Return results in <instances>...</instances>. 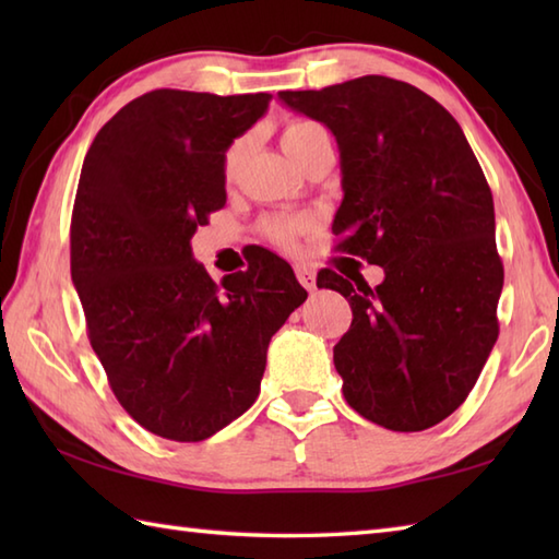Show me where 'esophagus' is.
Here are the masks:
<instances>
[{"label":"esophagus","instance_id":"esophagus-1","mask_svg":"<svg viewBox=\"0 0 559 559\" xmlns=\"http://www.w3.org/2000/svg\"><path fill=\"white\" fill-rule=\"evenodd\" d=\"M295 276L302 283V288L310 293L317 288V271L310 264H295Z\"/></svg>","mask_w":559,"mask_h":559}]
</instances>
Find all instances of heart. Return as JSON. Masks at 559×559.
I'll use <instances>...</instances> for the list:
<instances>
[{
	"label": "heart",
	"instance_id": "heart-1",
	"mask_svg": "<svg viewBox=\"0 0 559 559\" xmlns=\"http://www.w3.org/2000/svg\"><path fill=\"white\" fill-rule=\"evenodd\" d=\"M317 132H322V127L314 124V122H307V120H293L286 127H283L281 132V146L283 151L288 153L290 160L295 163L298 156L302 153V148L307 146V141H310ZM245 158V141H235V144L225 151L223 156V180L225 182H233L237 173H240V165ZM305 230V221L302 218H293V216H278V218H271L264 225V235L273 245L278 247H286L290 249L295 242H298L300 233Z\"/></svg>",
	"mask_w": 559,
	"mask_h": 559
}]
</instances>
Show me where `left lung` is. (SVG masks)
<instances>
[{
    "label": "left lung",
    "instance_id": "obj_1",
    "mask_svg": "<svg viewBox=\"0 0 559 559\" xmlns=\"http://www.w3.org/2000/svg\"><path fill=\"white\" fill-rule=\"evenodd\" d=\"M278 100L336 136L331 230L341 252L384 269L377 288L317 276L353 310L334 346L343 396L386 430H427L466 401L500 334L504 269L480 163L454 117L406 81L372 74Z\"/></svg>",
    "mask_w": 559,
    "mask_h": 559
}]
</instances>
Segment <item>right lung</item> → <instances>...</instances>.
Here are the masks:
<instances>
[{
  "label": "right lung",
  "instance_id": "right-lung-1",
  "mask_svg": "<svg viewBox=\"0 0 559 559\" xmlns=\"http://www.w3.org/2000/svg\"><path fill=\"white\" fill-rule=\"evenodd\" d=\"M269 100L151 91L83 158L71 281L88 341L122 408L173 442L209 439L252 406L271 336L307 298L269 249L213 283L189 245L225 206V151Z\"/></svg>",
  "mask_w": 559,
  "mask_h": 559
}]
</instances>
